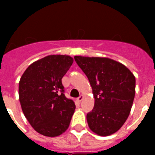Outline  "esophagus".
Listing matches in <instances>:
<instances>
[{
    "instance_id": "34e87169",
    "label": "esophagus",
    "mask_w": 155,
    "mask_h": 155,
    "mask_svg": "<svg viewBox=\"0 0 155 155\" xmlns=\"http://www.w3.org/2000/svg\"><path fill=\"white\" fill-rule=\"evenodd\" d=\"M83 99H84V96H83V95H80V97H78V98H77V101H79V102H80V101H82Z\"/></svg>"
}]
</instances>
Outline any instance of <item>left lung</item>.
Here are the masks:
<instances>
[{
    "instance_id": "1",
    "label": "left lung",
    "mask_w": 155,
    "mask_h": 155,
    "mask_svg": "<svg viewBox=\"0 0 155 155\" xmlns=\"http://www.w3.org/2000/svg\"><path fill=\"white\" fill-rule=\"evenodd\" d=\"M87 75L95 98L87 114L90 130L100 136L116 133L130 115L135 96V77L122 63L108 58L74 57Z\"/></svg>"
}]
</instances>
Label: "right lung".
I'll use <instances>...</instances> for the list:
<instances>
[{
    "label": "right lung",
    "mask_w": 155,
    "mask_h": 155,
    "mask_svg": "<svg viewBox=\"0 0 155 155\" xmlns=\"http://www.w3.org/2000/svg\"><path fill=\"white\" fill-rule=\"evenodd\" d=\"M69 55L51 54L30 64L19 82V101L35 130L57 137L68 130L75 112L72 100L64 95L62 79L72 65Z\"/></svg>",
    "instance_id": "obj_1"
}]
</instances>
